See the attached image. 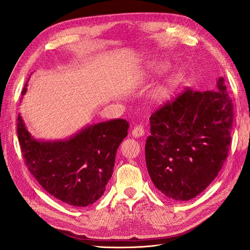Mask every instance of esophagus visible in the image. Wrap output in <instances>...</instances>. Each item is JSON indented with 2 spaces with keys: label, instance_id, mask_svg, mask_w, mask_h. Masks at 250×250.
<instances>
[{
  "label": "esophagus",
  "instance_id": "1",
  "mask_svg": "<svg viewBox=\"0 0 250 250\" xmlns=\"http://www.w3.org/2000/svg\"><path fill=\"white\" fill-rule=\"evenodd\" d=\"M144 133H145V130H144L143 126H135L133 129L131 130V135L133 138H140L143 137Z\"/></svg>",
  "mask_w": 250,
  "mask_h": 250
}]
</instances>
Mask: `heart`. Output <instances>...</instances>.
Listing matches in <instances>:
<instances>
[{
  "label": "heart",
  "instance_id": "obj_1",
  "mask_svg": "<svg viewBox=\"0 0 250 250\" xmlns=\"http://www.w3.org/2000/svg\"><path fill=\"white\" fill-rule=\"evenodd\" d=\"M167 69H168V64L165 63V62H155V63L152 65V71H154V72H156V73H162V72L166 71ZM179 81H180V75H174V76L170 79L169 84H168L167 87L165 88L164 92H165V93H168L172 87L176 86V85L178 84Z\"/></svg>",
  "mask_w": 250,
  "mask_h": 250
}]
</instances>
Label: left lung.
<instances>
[{
    "label": "left lung",
    "instance_id": "obj_1",
    "mask_svg": "<svg viewBox=\"0 0 250 250\" xmlns=\"http://www.w3.org/2000/svg\"><path fill=\"white\" fill-rule=\"evenodd\" d=\"M232 121L223 77L215 90L187 88L153 112L145 156L157 190L177 201L193 199L206 190L228 157Z\"/></svg>",
    "mask_w": 250,
    "mask_h": 250
}]
</instances>
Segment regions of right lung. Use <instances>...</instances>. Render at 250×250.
Returning a JSON list of instances; mask_svg holds the SVG:
<instances>
[{
  "instance_id": "1",
  "label": "right lung",
  "mask_w": 250,
  "mask_h": 250,
  "mask_svg": "<svg viewBox=\"0 0 250 250\" xmlns=\"http://www.w3.org/2000/svg\"><path fill=\"white\" fill-rule=\"evenodd\" d=\"M128 128L126 120L116 119L87 125L67 140L41 141L30 134L20 113L18 117V138L29 171L49 194L80 208L105 192Z\"/></svg>"
}]
</instances>
